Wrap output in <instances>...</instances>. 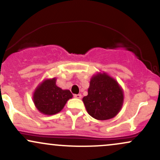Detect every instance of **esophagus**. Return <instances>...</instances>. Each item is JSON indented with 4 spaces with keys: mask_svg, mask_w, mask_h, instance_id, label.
Returning a JSON list of instances; mask_svg holds the SVG:
<instances>
[{
    "mask_svg": "<svg viewBox=\"0 0 160 160\" xmlns=\"http://www.w3.org/2000/svg\"><path fill=\"white\" fill-rule=\"evenodd\" d=\"M73 96H74V98H76V99H80V98L82 97L81 94H75Z\"/></svg>",
    "mask_w": 160,
    "mask_h": 160,
    "instance_id": "obj_1",
    "label": "esophagus"
}]
</instances>
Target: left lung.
Here are the masks:
<instances>
[{"label":"left lung","mask_w":160,"mask_h":160,"mask_svg":"<svg viewBox=\"0 0 160 160\" xmlns=\"http://www.w3.org/2000/svg\"><path fill=\"white\" fill-rule=\"evenodd\" d=\"M83 102L90 116L97 120H108L120 112L124 92L115 79L99 72L91 77L88 95L83 98Z\"/></svg>","instance_id":"1"}]
</instances>
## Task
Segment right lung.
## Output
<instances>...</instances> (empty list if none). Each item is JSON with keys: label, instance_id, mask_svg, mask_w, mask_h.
Here are the masks:
<instances>
[{"label": "right lung", "instance_id": "1", "mask_svg": "<svg viewBox=\"0 0 160 160\" xmlns=\"http://www.w3.org/2000/svg\"><path fill=\"white\" fill-rule=\"evenodd\" d=\"M56 77L44 80L35 89L32 98L35 106L41 113L53 115L63 109L67 102L73 97L71 91L56 85Z\"/></svg>", "mask_w": 160, "mask_h": 160}]
</instances>
